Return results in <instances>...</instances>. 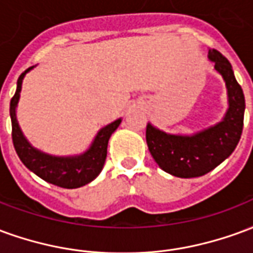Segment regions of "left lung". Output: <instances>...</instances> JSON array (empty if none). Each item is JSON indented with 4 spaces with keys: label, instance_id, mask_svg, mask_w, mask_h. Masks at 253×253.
<instances>
[{
    "label": "left lung",
    "instance_id": "obj_1",
    "mask_svg": "<svg viewBox=\"0 0 253 253\" xmlns=\"http://www.w3.org/2000/svg\"><path fill=\"white\" fill-rule=\"evenodd\" d=\"M209 59L222 76L228 89L229 108L221 122L192 135H175L146 126V142L154 161L176 177H198L212 170L233 153L244 126L245 99L234 77L232 65L217 50H209Z\"/></svg>",
    "mask_w": 253,
    "mask_h": 253
}]
</instances>
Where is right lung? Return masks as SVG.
Masks as SVG:
<instances>
[{"label": "right lung", "instance_id": "obj_1", "mask_svg": "<svg viewBox=\"0 0 253 253\" xmlns=\"http://www.w3.org/2000/svg\"><path fill=\"white\" fill-rule=\"evenodd\" d=\"M34 67V66H32ZM32 67L27 69L17 80L16 93L10 100V121H12V139H13L16 153L21 160V163L32 170L35 175L43 179L47 183L62 188H78L94 180L103 169L107 157V146L112 132L121 125L122 119H116L110 125L103 127L97 135L94 137L93 142L89 146L86 152L78 156L69 157H58L51 154L43 153L31 145L19 126L16 118V108L20 99L21 84L24 76L30 72Z\"/></svg>", "mask_w": 253, "mask_h": 253}]
</instances>
